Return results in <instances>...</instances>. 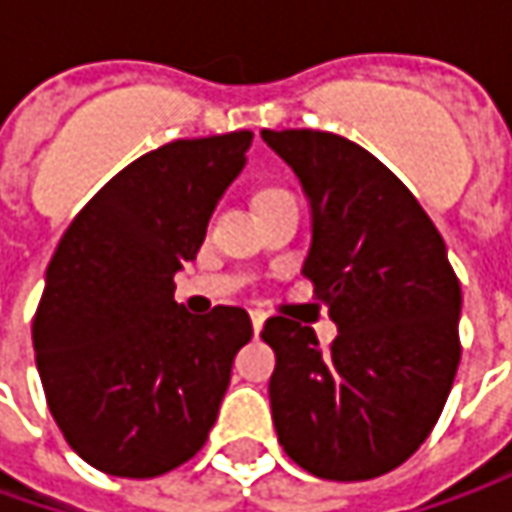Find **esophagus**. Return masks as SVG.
Masks as SVG:
<instances>
[{
    "label": "esophagus",
    "mask_w": 512,
    "mask_h": 512,
    "mask_svg": "<svg viewBox=\"0 0 512 512\" xmlns=\"http://www.w3.org/2000/svg\"><path fill=\"white\" fill-rule=\"evenodd\" d=\"M265 313H262V310H250V322H253V333H256V336H259V330H262V327H265Z\"/></svg>",
    "instance_id": "esophagus-1"
}]
</instances>
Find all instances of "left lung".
<instances>
[{
    "mask_svg": "<svg viewBox=\"0 0 512 512\" xmlns=\"http://www.w3.org/2000/svg\"><path fill=\"white\" fill-rule=\"evenodd\" d=\"M299 176L313 242L305 273L339 336L267 319L270 410L285 453L330 482L407 462L439 422L462 359V287L442 233L402 179L325 130H262Z\"/></svg>",
    "mask_w": 512,
    "mask_h": 512,
    "instance_id": "left-lung-1",
    "label": "left lung"
}]
</instances>
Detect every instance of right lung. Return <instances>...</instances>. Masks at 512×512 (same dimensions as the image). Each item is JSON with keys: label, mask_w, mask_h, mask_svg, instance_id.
I'll return each mask as SVG.
<instances>
[{"label": "right lung", "mask_w": 512, "mask_h": 512, "mask_svg": "<svg viewBox=\"0 0 512 512\" xmlns=\"http://www.w3.org/2000/svg\"><path fill=\"white\" fill-rule=\"evenodd\" d=\"M250 130L179 139L119 170L76 213L45 273L33 353L65 442L96 470L153 479L193 459L253 325L187 313L173 276L245 168Z\"/></svg>", "instance_id": "obj_1"}]
</instances>
